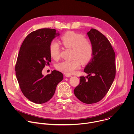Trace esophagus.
<instances>
[{
  "label": "esophagus",
  "mask_w": 134,
  "mask_h": 134,
  "mask_svg": "<svg viewBox=\"0 0 134 134\" xmlns=\"http://www.w3.org/2000/svg\"><path fill=\"white\" fill-rule=\"evenodd\" d=\"M65 76H66V77H71V75H70V74H66L65 75Z\"/></svg>",
  "instance_id": "esophagus-1"
}]
</instances>
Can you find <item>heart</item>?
<instances>
[{
	"label": "heart",
	"mask_w": 134,
	"mask_h": 134,
	"mask_svg": "<svg viewBox=\"0 0 134 134\" xmlns=\"http://www.w3.org/2000/svg\"><path fill=\"white\" fill-rule=\"evenodd\" d=\"M61 40L65 47L72 50V59L57 64L55 67L58 70L67 74H72L79 68L81 63L86 64L92 59L93 46L82 34L72 31L67 32L62 36ZM49 52L53 59L57 60L60 58V47L58 42L52 41L50 43Z\"/></svg>",
	"instance_id": "heart-1"
}]
</instances>
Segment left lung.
Wrapping results in <instances>:
<instances>
[{"mask_svg": "<svg viewBox=\"0 0 134 134\" xmlns=\"http://www.w3.org/2000/svg\"><path fill=\"white\" fill-rule=\"evenodd\" d=\"M93 48L91 60L84 69L88 76H81L74 94L84 103L101 101L109 91L115 78V53L107 38L96 29L87 33Z\"/></svg>", "mask_w": 134, "mask_h": 134, "instance_id": "1", "label": "left lung"}]
</instances>
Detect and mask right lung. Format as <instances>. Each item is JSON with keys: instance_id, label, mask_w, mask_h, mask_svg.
<instances>
[{"instance_id": "add662e5", "label": "right lung", "mask_w": 134, "mask_h": 134, "mask_svg": "<svg viewBox=\"0 0 134 134\" xmlns=\"http://www.w3.org/2000/svg\"><path fill=\"white\" fill-rule=\"evenodd\" d=\"M59 35L53 29H41L30 33L20 48L15 65L16 78L21 91L30 101L42 104L51 99L63 74L55 70L44 76L42 69L51 62L49 46Z\"/></svg>"}]
</instances>
